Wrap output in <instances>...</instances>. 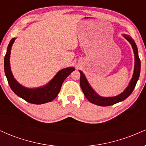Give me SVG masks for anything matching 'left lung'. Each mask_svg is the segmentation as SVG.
<instances>
[{
  "instance_id": "1",
  "label": "left lung",
  "mask_w": 146,
  "mask_h": 146,
  "mask_svg": "<svg viewBox=\"0 0 146 146\" xmlns=\"http://www.w3.org/2000/svg\"><path fill=\"white\" fill-rule=\"evenodd\" d=\"M122 36L124 37L125 39L127 40L129 43L131 44L134 54H135V65H134L133 75H132L130 83L128 84L126 88L118 95L114 97H102L98 95L95 92V90L92 88L83 72L80 70L79 72L80 73V86H81L85 97L90 103L100 106H108L115 104L119 102L123 101L128 97L130 96L136 86V84L139 78L141 71V61L139 58L138 49H137V46L134 40L129 35L123 34Z\"/></svg>"
}]
</instances>
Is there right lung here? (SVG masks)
I'll return each mask as SVG.
<instances>
[{
  "label": "right lung",
  "instance_id": "obj_1",
  "mask_svg": "<svg viewBox=\"0 0 146 146\" xmlns=\"http://www.w3.org/2000/svg\"><path fill=\"white\" fill-rule=\"evenodd\" d=\"M16 39V38H13L9 42L4 60L5 73L10 88L15 94L29 103L42 104L53 101L58 96L63 82L75 71V68L72 66L61 69L44 86L37 88H27L23 86L14 78L10 66L11 50Z\"/></svg>",
  "mask_w": 146,
  "mask_h": 146
}]
</instances>
